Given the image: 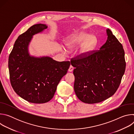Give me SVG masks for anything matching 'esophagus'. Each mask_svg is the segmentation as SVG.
Returning <instances> with one entry per match:
<instances>
[{"label": "esophagus", "instance_id": "1", "mask_svg": "<svg viewBox=\"0 0 134 134\" xmlns=\"http://www.w3.org/2000/svg\"><path fill=\"white\" fill-rule=\"evenodd\" d=\"M74 68L73 67V66H71V65H70V67H69V69H68V71H69V72H71V71L74 70Z\"/></svg>", "mask_w": 134, "mask_h": 134}]
</instances>
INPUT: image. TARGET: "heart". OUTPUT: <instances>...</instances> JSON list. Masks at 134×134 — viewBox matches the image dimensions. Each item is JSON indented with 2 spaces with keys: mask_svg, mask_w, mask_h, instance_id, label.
I'll return each mask as SVG.
<instances>
[{
  "mask_svg": "<svg viewBox=\"0 0 134 134\" xmlns=\"http://www.w3.org/2000/svg\"><path fill=\"white\" fill-rule=\"evenodd\" d=\"M82 44L79 54L81 56H85L91 52L97 44V39L95 36L90 35L85 32H80L72 35L67 41L66 47L68 49L72 50L78 46Z\"/></svg>",
  "mask_w": 134,
  "mask_h": 134,
  "instance_id": "1",
  "label": "heart"
}]
</instances>
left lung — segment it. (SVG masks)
Masks as SVG:
<instances>
[{
  "label": "left lung",
  "instance_id": "left-lung-1",
  "mask_svg": "<svg viewBox=\"0 0 134 134\" xmlns=\"http://www.w3.org/2000/svg\"><path fill=\"white\" fill-rule=\"evenodd\" d=\"M107 40L100 50L72 58L75 68L74 91L83 102L93 104L108 99L116 93L126 69L122 44L109 29Z\"/></svg>",
  "mask_w": 134,
  "mask_h": 134
}]
</instances>
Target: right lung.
<instances>
[{"label": "right lung", "instance_id": "right-lung-1", "mask_svg": "<svg viewBox=\"0 0 134 134\" xmlns=\"http://www.w3.org/2000/svg\"><path fill=\"white\" fill-rule=\"evenodd\" d=\"M48 26L37 24L18 37L8 59L10 81L19 96L33 103H44L54 96L70 62H57L49 57L31 56L29 46L33 35Z\"/></svg>", "mask_w": 134, "mask_h": 134}]
</instances>
